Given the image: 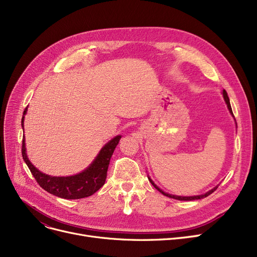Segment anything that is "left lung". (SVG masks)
I'll return each mask as SVG.
<instances>
[{"instance_id":"8db88e82","label":"left lung","mask_w":257,"mask_h":257,"mask_svg":"<svg viewBox=\"0 0 257 257\" xmlns=\"http://www.w3.org/2000/svg\"><path fill=\"white\" fill-rule=\"evenodd\" d=\"M223 97H224V100H225V102H226V104H227V107H228V109H229V111H230V113L233 115V112H232V109H231V106H230V101H229V98H228V94H227V92H226V90L224 89L223 90ZM234 117V116H233ZM149 178V181L152 183V185L156 188L157 191H159L161 194L163 195H165V196H167V197H169V198H173V199H176V200H180V201H192V200H198V199H202V198H205V197H207V196H209L210 194H212L215 190H217L218 188V186H215V187H213L212 190H210L209 192H207L206 194H204V195H199V196H193V197H181V196H174V195H170V194H167V193H165L164 191H161L160 188L151 180V178L150 177H148Z\"/></svg>"}]
</instances>
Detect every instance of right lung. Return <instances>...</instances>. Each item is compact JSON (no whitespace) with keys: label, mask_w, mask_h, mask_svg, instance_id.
<instances>
[{"label":"right lung","mask_w":257,"mask_h":257,"mask_svg":"<svg viewBox=\"0 0 257 257\" xmlns=\"http://www.w3.org/2000/svg\"><path fill=\"white\" fill-rule=\"evenodd\" d=\"M26 112L27 107L24 110V115L26 114ZM24 115L22 118L23 129L25 118ZM120 138V136H117L113 138L110 142H108L102 148V150L100 151L96 159L93 160V163L86 170L69 177H53L38 171L30 163L28 156L26 154L25 138L22 145V155L25 163L28 166L31 174L33 175V177L40 185V187H43L45 191L63 199H81L91 196L104 185L110 158Z\"/></svg>","instance_id":"obj_1"}]
</instances>
